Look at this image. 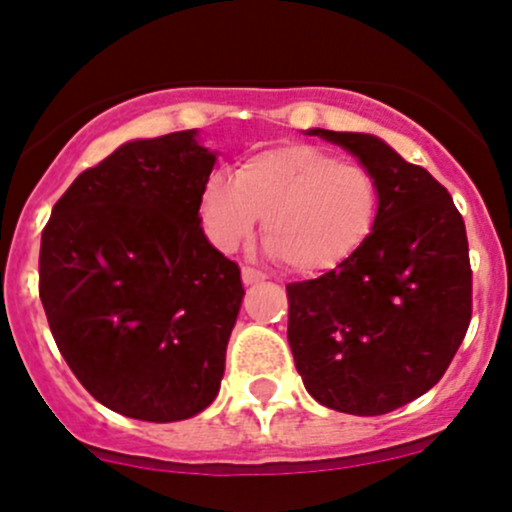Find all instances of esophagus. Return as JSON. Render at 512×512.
<instances>
[{
    "instance_id": "esophagus-1",
    "label": "esophagus",
    "mask_w": 512,
    "mask_h": 512,
    "mask_svg": "<svg viewBox=\"0 0 512 512\" xmlns=\"http://www.w3.org/2000/svg\"><path fill=\"white\" fill-rule=\"evenodd\" d=\"M267 274L255 270V267H242V284H257V282H265Z\"/></svg>"
}]
</instances>
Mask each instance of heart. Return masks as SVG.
I'll return each mask as SVG.
<instances>
[{"instance_id":"obj_1","label":"heart","mask_w":512,"mask_h":512,"mask_svg":"<svg viewBox=\"0 0 512 512\" xmlns=\"http://www.w3.org/2000/svg\"><path fill=\"white\" fill-rule=\"evenodd\" d=\"M198 213L218 250H238L262 218L267 247L284 267L321 274L351 260L375 233L380 186L368 166L287 144L242 159L233 179L208 176Z\"/></svg>"}]
</instances>
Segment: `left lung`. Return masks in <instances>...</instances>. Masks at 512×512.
<instances>
[{
    "label": "left lung",
    "instance_id": "1",
    "mask_svg": "<svg viewBox=\"0 0 512 512\" xmlns=\"http://www.w3.org/2000/svg\"><path fill=\"white\" fill-rule=\"evenodd\" d=\"M380 186L375 233L348 262L287 284V338L309 395L375 417L439 383L471 321L466 225L449 191L373 134L309 129Z\"/></svg>",
    "mask_w": 512,
    "mask_h": 512
}]
</instances>
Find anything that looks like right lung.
Here are the masks:
<instances>
[{
	"mask_svg": "<svg viewBox=\"0 0 512 512\" xmlns=\"http://www.w3.org/2000/svg\"><path fill=\"white\" fill-rule=\"evenodd\" d=\"M215 154L196 129L122 144L58 198L39 297L80 385L125 417L179 422L215 400L245 289L203 235Z\"/></svg>",
	"mask_w": 512,
	"mask_h": 512,
	"instance_id": "obj_1",
	"label": "right lung"
}]
</instances>
